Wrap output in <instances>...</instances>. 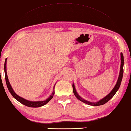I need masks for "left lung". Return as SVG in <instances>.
Wrapping results in <instances>:
<instances>
[{
	"mask_svg": "<svg viewBox=\"0 0 131 131\" xmlns=\"http://www.w3.org/2000/svg\"><path fill=\"white\" fill-rule=\"evenodd\" d=\"M121 61H122V62H121L120 74H119L118 79V80H117L116 85H115V87H114L113 89H112V90L111 91V92L110 93L108 94V95L106 96L105 98L102 99V100H100V101H99V102H97L96 103H92V102H88V101L84 100V99H83L82 98H81L80 96L78 95V94L77 93V92H76V91H75V86H74V84H72V88H73V92H74V95H75V97H77V98L79 99V100L82 101V102L85 103H86V104H88V105H92V106L103 105H104V104H105L106 103H107L109 100H111V99L112 97H114V95H115V93H116V92L117 91H118V89H119V88H120V86L121 85V82H122V78H123L124 58H123V54H122V53H121Z\"/></svg>",
	"mask_w": 131,
	"mask_h": 131,
	"instance_id": "8db88e82",
	"label": "left lung"
}]
</instances>
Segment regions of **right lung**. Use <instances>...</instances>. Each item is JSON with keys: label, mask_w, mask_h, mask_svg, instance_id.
Instances as JSON below:
<instances>
[{"label": "right lung", "mask_w": 131, "mask_h": 131, "mask_svg": "<svg viewBox=\"0 0 131 131\" xmlns=\"http://www.w3.org/2000/svg\"><path fill=\"white\" fill-rule=\"evenodd\" d=\"M4 71H5V80H6V85H7V88L9 90V92H10L11 95H13V97H14V99H16L18 102L21 103L23 105L26 106L28 107H38L42 106L45 105H46L48 102H49L51 99H52V97H53V95H54V91L52 92V93L51 95L49 96L48 99H47L46 100L44 101H40V102H31V101L26 100L25 99L21 98V97H20L18 95H17L16 93H15L14 91L12 88H11V86L10 84H9V80H8L7 74H6V59H5V65H4ZM55 86V85H54Z\"/></svg>", "instance_id": "add662e5"}]
</instances>
